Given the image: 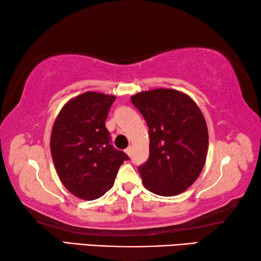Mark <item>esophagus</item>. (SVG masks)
<instances>
[{
	"label": "esophagus",
	"mask_w": 261,
	"mask_h": 261,
	"mask_svg": "<svg viewBox=\"0 0 261 261\" xmlns=\"http://www.w3.org/2000/svg\"><path fill=\"white\" fill-rule=\"evenodd\" d=\"M125 153H126L129 156H131V154H132V147H131V146L127 147V148L125 149Z\"/></svg>",
	"instance_id": "1"
}]
</instances>
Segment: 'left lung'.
<instances>
[{"label": "left lung", "instance_id": "1", "mask_svg": "<svg viewBox=\"0 0 261 261\" xmlns=\"http://www.w3.org/2000/svg\"><path fill=\"white\" fill-rule=\"evenodd\" d=\"M148 125L149 156L138 168L144 187L159 196L184 192L200 175L208 149L204 115L188 94L155 88L131 96Z\"/></svg>", "mask_w": 261, "mask_h": 261}]
</instances>
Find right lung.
I'll use <instances>...</instances> for the list:
<instances>
[{"mask_svg":"<svg viewBox=\"0 0 261 261\" xmlns=\"http://www.w3.org/2000/svg\"><path fill=\"white\" fill-rule=\"evenodd\" d=\"M115 95L85 92L70 99L51 129L50 152L62 184L79 199L94 200L113 188L129 156L110 144L106 118Z\"/></svg>","mask_w":261,"mask_h":261,"instance_id":"1","label":"right lung"}]
</instances>
